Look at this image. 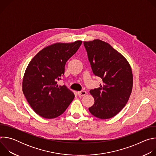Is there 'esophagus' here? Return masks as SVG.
I'll use <instances>...</instances> for the list:
<instances>
[{
  "instance_id": "obj_1",
  "label": "esophagus",
  "mask_w": 156,
  "mask_h": 156,
  "mask_svg": "<svg viewBox=\"0 0 156 156\" xmlns=\"http://www.w3.org/2000/svg\"><path fill=\"white\" fill-rule=\"evenodd\" d=\"M86 94V92L85 91H78V95L79 97H82L84 96Z\"/></svg>"
}]
</instances>
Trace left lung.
<instances>
[{
    "label": "left lung",
    "mask_w": 156,
    "mask_h": 156,
    "mask_svg": "<svg viewBox=\"0 0 156 156\" xmlns=\"http://www.w3.org/2000/svg\"><path fill=\"white\" fill-rule=\"evenodd\" d=\"M93 73L102 84L90 90L94 104L90 113L101 119L112 118L127 103L133 87V74L126 58L109 44L95 39L84 42Z\"/></svg>",
    "instance_id": "8db88e82"
}]
</instances>
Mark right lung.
<instances>
[{"label":"right lung","instance_id":"1","mask_svg":"<svg viewBox=\"0 0 156 156\" xmlns=\"http://www.w3.org/2000/svg\"><path fill=\"white\" fill-rule=\"evenodd\" d=\"M82 43H55L39 52L28 64L22 89L31 108L41 117L54 119L62 115L75 98L66 86H58L67 60Z\"/></svg>","mask_w":156,"mask_h":156}]
</instances>
